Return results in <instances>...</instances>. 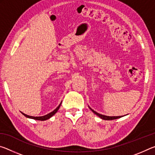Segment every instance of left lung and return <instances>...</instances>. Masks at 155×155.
I'll return each mask as SVG.
<instances>
[{
	"label": "left lung",
	"instance_id": "8db88e82",
	"mask_svg": "<svg viewBox=\"0 0 155 155\" xmlns=\"http://www.w3.org/2000/svg\"><path fill=\"white\" fill-rule=\"evenodd\" d=\"M89 107V106H88ZM89 108L90 109V110H91V111H92L94 114H96V115H98V116L100 117V118L104 120H115V119H117V118H120V117H122V116H107V115H102V114H100L96 112L95 111H94L92 109H91L90 107H89Z\"/></svg>",
	"mask_w": 155,
	"mask_h": 155
}]
</instances>
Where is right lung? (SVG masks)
I'll list each match as a JSON object with an SVG mask.
<instances>
[{
	"mask_svg": "<svg viewBox=\"0 0 155 155\" xmlns=\"http://www.w3.org/2000/svg\"><path fill=\"white\" fill-rule=\"evenodd\" d=\"M62 102V101H61ZM61 103L59 104V105L57 107V108L54 110V111H52V112L49 113L48 114H46L45 115H44V116H38V117H35V116H31V115H28L27 114H24V113L22 112V114L25 115V117H28V118H31V119H33V120H41V121H44V120H48L49 118H51V117L52 116H53V115L56 114V113L57 112V111H58L60 106H61Z\"/></svg>",
	"mask_w": 155,
	"mask_h": 155,
	"instance_id": "obj_1",
	"label": "right lung"
}]
</instances>
